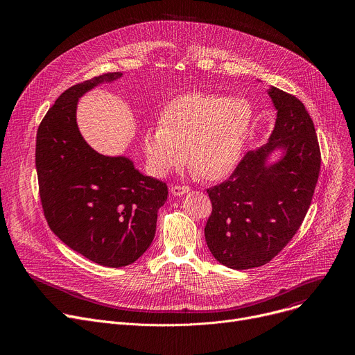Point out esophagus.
Here are the masks:
<instances>
[{
    "instance_id": "1",
    "label": "esophagus",
    "mask_w": 355,
    "mask_h": 355,
    "mask_svg": "<svg viewBox=\"0 0 355 355\" xmlns=\"http://www.w3.org/2000/svg\"><path fill=\"white\" fill-rule=\"evenodd\" d=\"M189 187H187V185H173L171 187V193L173 195H175V196H182L184 193H187V192H189Z\"/></svg>"
}]
</instances>
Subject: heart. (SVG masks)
<instances>
[{
    "label": "heart",
    "mask_w": 355,
    "mask_h": 355,
    "mask_svg": "<svg viewBox=\"0 0 355 355\" xmlns=\"http://www.w3.org/2000/svg\"><path fill=\"white\" fill-rule=\"evenodd\" d=\"M252 119L254 112L243 98L200 92L181 95L163 110L160 126L148 128L143 135L147 164L163 177L189 157L191 168L200 177L222 180L240 162Z\"/></svg>",
    "instance_id": "1"
}]
</instances>
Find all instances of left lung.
Listing matches in <instances>:
<instances>
[{
  "instance_id": "1",
  "label": "left lung",
  "mask_w": 355,
  "mask_h": 355,
  "mask_svg": "<svg viewBox=\"0 0 355 355\" xmlns=\"http://www.w3.org/2000/svg\"><path fill=\"white\" fill-rule=\"evenodd\" d=\"M267 92L277 111L268 141L248 151L229 180L208 189L207 244L233 270L264 266L289 243L306 216L320 171L319 141L305 105L279 88ZM278 149L283 155L270 162Z\"/></svg>"
}]
</instances>
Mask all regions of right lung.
I'll return each instance as SVG.
<instances>
[{
    "label": "right lung",
    "mask_w": 355,
    "mask_h": 355,
    "mask_svg": "<svg viewBox=\"0 0 355 355\" xmlns=\"http://www.w3.org/2000/svg\"><path fill=\"white\" fill-rule=\"evenodd\" d=\"M122 73H107L66 89L36 136V171L44 218L71 250L104 267L135 263L156 234L166 182L141 174L129 157L104 156L81 136L77 103Z\"/></svg>",
    "instance_id": "right-lung-1"
}]
</instances>
